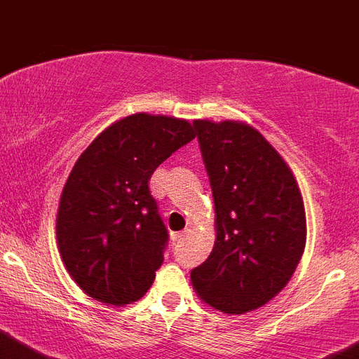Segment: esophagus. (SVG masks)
<instances>
[{"mask_svg": "<svg viewBox=\"0 0 359 359\" xmlns=\"http://www.w3.org/2000/svg\"><path fill=\"white\" fill-rule=\"evenodd\" d=\"M189 229H184V231H180V232H177V234H173V241H177V243H180V241H184L187 238V236H189Z\"/></svg>", "mask_w": 359, "mask_h": 359, "instance_id": "esophagus-1", "label": "esophagus"}]
</instances>
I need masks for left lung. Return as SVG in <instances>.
Here are the masks:
<instances>
[{
  "label": "left lung",
  "instance_id": "left-lung-1",
  "mask_svg": "<svg viewBox=\"0 0 359 359\" xmlns=\"http://www.w3.org/2000/svg\"><path fill=\"white\" fill-rule=\"evenodd\" d=\"M215 196L216 241L191 270L196 293L218 311L241 315L288 284L306 245L302 195L288 164L256 128L196 119Z\"/></svg>",
  "mask_w": 359,
  "mask_h": 359
}]
</instances>
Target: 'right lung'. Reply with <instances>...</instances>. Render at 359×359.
<instances>
[{
	"label": "right lung",
	"instance_id": "obj_1",
	"mask_svg": "<svg viewBox=\"0 0 359 359\" xmlns=\"http://www.w3.org/2000/svg\"><path fill=\"white\" fill-rule=\"evenodd\" d=\"M193 140L186 119L141 112L105 128L76 161L60 196L57 240L87 295L121 306L150 290L170 234L148 184Z\"/></svg>",
	"mask_w": 359,
	"mask_h": 359
}]
</instances>
